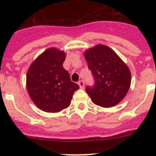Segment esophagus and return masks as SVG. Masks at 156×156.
I'll return each mask as SVG.
<instances>
[{"label":"esophagus","instance_id":"obj_1","mask_svg":"<svg viewBox=\"0 0 156 156\" xmlns=\"http://www.w3.org/2000/svg\"><path fill=\"white\" fill-rule=\"evenodd\" d=\"M78 85H79V87L81 88H84V81H83V80H80L79 81H78Z\"/></svg>","mask_w":156,"mask_h":156}]
</instances>
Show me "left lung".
<instances>
[{
  "mask_svg": "<svg viewBox=\"0 0 156 156\" xmlns=\"http://www.w3.org/2000/svg\"><path fill=\"white\" fill-rule=\"evenodd\" d=\"M94 80L86 92L97 106L108 108L122 101L130 85V72L112 49L99 44L84 53Z\"/></svg>",
  "mask_w": 156,
  "mask_h": 156,
  "instance_id": "left-lung-1",
  "label": "left lung"
}]
</instances>
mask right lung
Returning <instances> with one entry per match:
<instances>
[{
    "label": "right lung",
    "instance_id": "add662e5",
    "mask_svg": "<svg viewBox=\"0 0 156 156\" xmlns=\"http://www.w3.org/2000/svg\"><path fill=\"white\" fill-rule=\"evenodd\" d=\"M65 59L63 52L50 48L28 71L26 84L30 97L37 107L48 112H58L68 107L75 91L79 89L62 66Z\"/></svg>",
    "mask_w": 156,
    "mask_h": 156
}]
</instances>
